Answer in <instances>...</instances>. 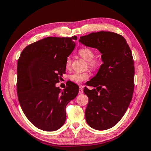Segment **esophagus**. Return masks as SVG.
I'll list each match as a JSON object with an SVG mask.
<instances>
[{
  "label": "esophagus",
  "mask_w": 151,
  "mask_h": 151,
  "mask_svg": "<svg viewBox=\"0 0 151 151\" xmlns=\"http://www.w3.org/2000/svg\"><path fill=\"white\" fill-rule=\"evenodd\" d=\"M78 93L81 94L83 93V87L82 86H79V90H78Z\"/></svg>",
  "instance_id": "obj_1"
}]
</instances>
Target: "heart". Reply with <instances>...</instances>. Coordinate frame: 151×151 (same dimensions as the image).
<instances>
[{"instance_id": "obj_1", "label": "heart", "mask_w": 151, "mask_h": 151, "mask_svg": "<svg viewBox=\"0 0 151 151\" xmlns=\"http://www.w3.org/2000/svg\"><path fill=\"white\" fill-rule=\"evenodd\" d=\"M78 54L84 59L88 61V66L92 70H96L99 68L101 65L100 60L94 59L95 53L94 50L89 48H82L78 51ZM71 58L68 57L66 60V69H69L71 66ZM90 77V73L88 71L86 72H76L74 73L70 76V80L73 83L76 84H81L83 82L88 80Z\"/></svg>"}]
</instances>
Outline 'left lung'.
<instances>
[{"mask_svg": "<svg viewBox=\"0 0 151 151\" xmlns=\"http://www.w3.org/2000/svg\"><path fill=\"white\" fill-rule=\"evenodd\" d=\"M79 42L97 48L103 63L84 88L88 97L85 118L91 127L104 131L119 122L129 107L134 91V66L129 46L122 36L115 32H91Z\"/></svg>", "mask_w": 151, "mask_h": 151, "instance_id": "obj_1", "label": "left lung"}]
</instances>
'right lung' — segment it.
<instances>
[{
	"instance_id": "right-lung-1",
	"label": "right lung",
	"mask_w": 151,
	"mask_h": 151,
	"mask_svg": "<svg viewBox=\"0 0 151 151\" xmlns=\"http://www.w3.org/2000/svg\"><path fill=\"white\" fill-rule=\"evenodd\" d=\"M76 39V36L45 38L28 45L18 60V99L27 119L38 129L55 131L62 127L66 106L78 93V86L72 82L63 90L56 86Z\"/></svg>"
}]
</instances>
